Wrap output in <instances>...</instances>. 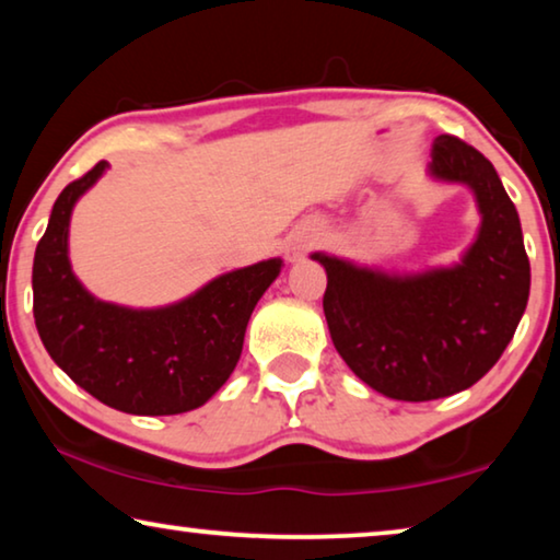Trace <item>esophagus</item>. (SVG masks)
Wrapping results in <instances>:
<instances>
[{"label":"esophagus","mask_w":560,"mask_h":560,"mask_svg":"<svg viewBox=\"0 0 560 560\" xmlns=\"http://www.w3.org/2000/svg\"><path fill=\"white\" fill-rule=\"evenodd\" d=\"M316 241H319V233H316L314 229H308L306 233H302V236L291 241V246H289V258H291V261L302 258L308 252V248L316 244Z\"/></svg>","instance_id":"esophagus-1"}]
</instances>
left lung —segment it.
I'll use <instances>...</instances> for the list:
<instances>
[{
  "instance_id": "8db88e82",
  "label": "left lung",
  "mask_w": 560,
  "mask_h": 560,
  "mask_svg": "<svg viewBox=\"0 0 560 560\" xmlns=\"http://www.w3.org/2000/svg\"><path fill=\"white\" fill-rule=\"evenodd\" d=\"M430 173L478 198L480 233L453 269L387 277L314 254L327 269L324 316L341 360L372 389L428 402L472 387L513 339L528 304L521 219L493 163L455 136L432 143Z\"/></svg>"
}]
</instances>
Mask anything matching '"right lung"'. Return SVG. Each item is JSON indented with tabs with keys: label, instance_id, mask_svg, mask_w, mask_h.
Wrapping results in <instances>:
<instances>
[{
	"label": "right lung",
	"instance_id": "1",
	"mask_svg": "<svg viewBox=\"0 0 560 560\" xmlns=\"http://www.w3.org/2000/svg\"><path fill=\"white\" fill-rule=\"evenodd\" d=\"M107 168L100 161L57 196L32 266L35 324L57 366L100 402L128 415H180L231 377L246 324L279 277L281 258L223 273L163 308H125L90 296L67 258L78 200Z\"/></svg>",
	"mask_w": 560,
	"mask_h": 560
}]
</instances>
